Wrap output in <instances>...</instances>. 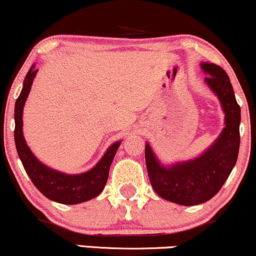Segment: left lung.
Wrapping results in <instances>:
<instances>
[{
    "instance_id": "1",
    "label": "left lung",
    "mask_w": 256,
    "mask_h": 256,
    "mask_svg": "<svg viewBox=\"0 0 256 256\" xmlns=\"http://www.w3.org/2000/svg\"><path fill=\"white\" fill-rule=\"evenodd\" d=\"M208 74L204 82L218 96L224 112V124L215 143L200 157L166 166L150 144H145V162L154 190L162 198L182 206H196L212 198L235 166L240 148L241 108L228 74L215 64L202 62Z\"/></svg>"
}]
</instances>
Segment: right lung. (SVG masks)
<instances>
[{
    "label": "right lung",
    "instance_id": "1",
    "mask_svg": "<svg viewBox=\"0 0 256 256\" xmlns=\"http://www.w3.org/2000/svg\"><path fill=\"white\" fill-rule=\"evenodd\" d=\"M36 73L38 70L33 64L24 78V87L15 102L14 139L16 151L22 162V166L38 192L54 202L62 204H78L94 198L105 188L108 178L110 166L122 142L118 140L113 143L98 164L84 174H68L50 169V166L41 163L26 143L22 131L24 106Z\"/></svg>",
    "mask_w": 256,
    "mask_h": 256
}]
</instances>
